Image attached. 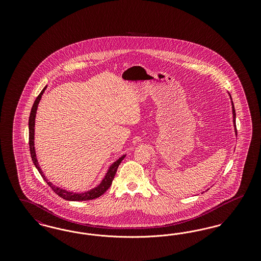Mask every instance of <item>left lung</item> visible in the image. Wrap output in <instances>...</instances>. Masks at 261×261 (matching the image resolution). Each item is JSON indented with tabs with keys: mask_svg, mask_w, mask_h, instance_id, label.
Here are the masks:
<instances>
[{
	"mask_svg": "<svg viewBox=\"0 0 261 261\" xmlns=\"http://www.w3.org/2000/svg\"><path fill=\"white\" fill-rule=\"evenodd\" d=\"M230 96V99H231V102H232V112H233V122H234V127H235V133H236L237 136V128H236V112H235V107H234V103H233V100L231 98V95L229 94Z\"/></svg>",
	"mask_w": 261,
	"mask_h": 261,
	"instance_id": "1",
	"label": "left lung"
}]
</instances>
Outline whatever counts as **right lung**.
I'll return each mask as SVG.
<instances>
[{
    "label": "right lung",
    "instance_id": "1",
    "mask_svg": "<svg viewBox=\"0 0 261 261\" xmlns=\"http://www.w3.org/2000/svg\"><path fill=\"white\" fill-rule=\"evenodd\" d=\"M46 87L44 88L42 90V92L39 94V96L37 97V99H35L34 103H33V107L31 109V112H30V116H29V121H28V127H29V148H30V153H31V159H32V162L34 163L35 167L37 168L39 173L41 174V176L43 177V179L47 182V184L53 189V191L58 195L60 196L61 198L63 199H66V200H73V201H81V200H90V199H97L100 197L103 193L107 192V190L111 187L112 183V180L115 176L116 173V170L120 164V162H122L124 160L125 155H122L121 158H119L116 162H113L112 165L110 166L108 172L106 174L105 178L101 180V182L99 183V185L91 190H89L87 192H84V193H73V192H70V191H67V190H64L62 188L60 187L56 186L54 185L51 182H50L47 177L45 176L44 172L42 171V169L40 168L39 166V163H38L37 156H36V151H35V147H34V135H35V117H36V112H37L38 105H39V101L42 98V95L44 94Z\"/></svg>",
    "mask_w": 261,
    "mask_h": 261
}]
</instances>
